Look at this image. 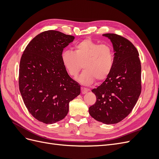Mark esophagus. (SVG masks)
Wrapping results in <instances>:
<instances>
[{
    "mask_svg": "<svg viewBox=\"0 0 159 159\" xmlns=\"http://www.w3.org/2000/svg\"><path fill=\"white\" fill-rule=\"evenodd\" d=\"M88 91V89L85 88H81V94H85Z\"/></svg>",
    "mask_w": 159,
    "mask_h": 159,
    "instance_id": "esophagus-1",
    "label": "esophagus"
}]
</instances>
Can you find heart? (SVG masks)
Wrapping results in <instances>:
<instances>
[{"mask_svg":"<svg viewBox=\"0 0 159 159\" xmlns=\"http://www.w3.org/2000/svg\"><path fill=\"white\" fill-rule=\"evenodd\" d=\"M61 58L67 71L74 78L78 75L82 65L84 70L78 80L86 85L92 84L95 80L98 81L105 80L110 74L114 64L112 48L90 39L75 44L74 52L63 51Z\"/></svg>","mask_w":159,"mask_h":159,"instance_id":"1","label":"heart"}]
</instances>
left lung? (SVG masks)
Masks as SVG:
<instances>
[{
	"mask_svg": "<svg viewBox=\"0 0 159 159\" xmlns=\"http://www.w3.org/2000/svg\"><path fill=\"white\" fill-rule=\"evenodd\" d=\"M112 42L114 64L110 74L91 90L96 102L89 108L90 115L105 124L121 121L131 112L141 92V65L139 52L127 38L104 34Z\"/></svg>",
	"mask_w": 159,
	"mask_h": 159,
	"instance_id": "1",
	"label": "left lung"
}]
</instances>
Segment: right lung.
Wrapping results in <instances>:
<instances>
[{
    "label": "right lung",
    "instance_id": "right-lung-1",
    "mask_svg": "<svg viewBox=\"0 0 159 159\" xmlns=\"http://www.w3.org/2000/svg\"><path fill=\"white\" fill-rule=\"evenodd\" d=\"M74 38L56 30L43 32L22 55L19 89L28 111L44 123L63 119L69 103L80 94V85L70 78L61 58L64 48Z\"/></svg>",
    "mask_w": 159,
    "mask_h": 159
}]
</instances>
